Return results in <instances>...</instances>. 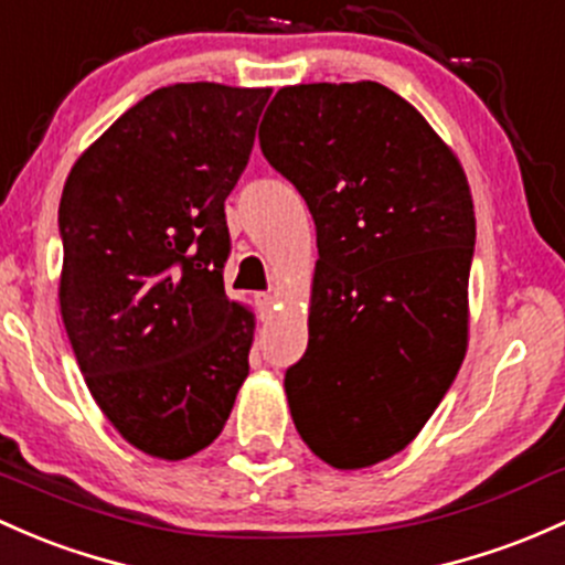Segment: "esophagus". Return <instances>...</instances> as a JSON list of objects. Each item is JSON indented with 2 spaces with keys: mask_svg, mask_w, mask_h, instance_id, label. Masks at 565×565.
I'll return each instance as SVG.
<instances>
[{
  "mask_svg": "<svg viewBox=\"0 0 565 565\" xmlns=\"http://www.w3.org/2000/svg\"><path fill=\"white\" fill-rule=\"evenodd\" d=\"M256 307L264 318H269L271 309L277 307V296L275 294H256Z\"/></svg>",
  "mask_w": 565,
  "mask_h": 565,
  "instance_id": "1",
  "label": "esophagus"
}]
</instances>
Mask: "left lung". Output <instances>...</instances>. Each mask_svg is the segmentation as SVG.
I'll return each instance as SVG.
<instances>
[{
	"instance_id": "8db88e82",
	"label": "left lung",
	"mask_w": 565,
	"mask_h": 565,
	"mask_svg": "<svg viewBox=\"0 0 565 565\" xmlns=\"http://www.w3.org/2000/svg\"><path fill=\"white\" fill-rule=\"evenodd\" d=\"M258 142L318 228L290 417L333 469H369L420 434L469 348V180L428 120L372 81L280 88Z\"/></svg>"
}]
</instances>
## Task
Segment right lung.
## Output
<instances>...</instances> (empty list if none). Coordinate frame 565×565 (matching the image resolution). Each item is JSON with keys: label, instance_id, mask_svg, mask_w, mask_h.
Segmentation results:
<instances>
[{"label": "right lung", "instance_id": "1", "mask_svg": "<svg viewBox=\"0 0 565 565\" xmlns=\"http://www.w3.org/2000/svg\"><path fill=\"white\" fill-rule=\"evenodd\" d=\"M269 94L221 83L153 90L83 150L64 183L66 337L94 402L150 458L210 447L250 372L256 315L223 288V202Z\"/></svg>", "mask_w": 565, "mask_h": 565}]
</instances>
